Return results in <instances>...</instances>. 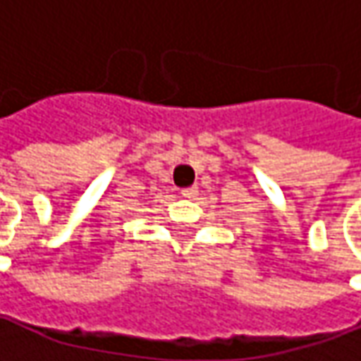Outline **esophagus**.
Wrapping results in <instances>:
<instances>
[{
    "mask_svg": "<svg viewBox=\"0 0 361 361\" xmlns=\"http://www.w3.org/2000/svg\"><path fill=\"white\" fill-rule=\"evenodd\" d=\"M197 193H199L197 187H187V189H183V197H185V199H195Z\"/></svg>",
    "mask_w": 361,
    "mask_h": 361,
    "instance_id": "esophagus-1",
    "label": "esophagus"
}]
</instances>
